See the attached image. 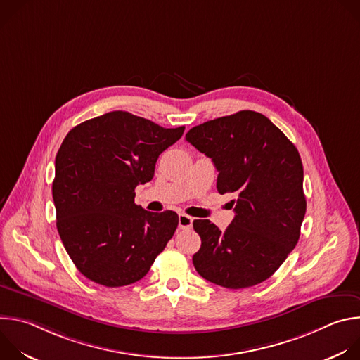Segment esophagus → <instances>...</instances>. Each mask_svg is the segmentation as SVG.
Here are the masks:
<instances>
[{"label": "esophagus", "mask_w": 360, "mask_h": 360, "mask_svg": "<svg viewBox=\"0 0 360 360\" xmlns=\"http://www.w3.org/2000/svg\"><path fill=\"white\" fill-rule=\"evenodd\" d=\"M192 221L193 219L186 214H179V217H178V225L181 229H191Z\"/></svg>", "instance_id": "34e87169"}]
</instances>
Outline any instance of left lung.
<instances>
[{
    "label": "left lung",
    "mask_w": 360,
    "mask_h": 360,
    "mask_svg": "<svg viewBox=\"0 0 360 360\" xmlns=\"http://www.w3.org/2000/svg\"><path fill=\"white\" fill-rule=\"evenodd\" d=\"M185 139L215 164L218 192L236 196L235 218L225 231L210 219L193 221L200 236L192 258L196 272L229 289L266 281L296 246L306 212L296 146L255 111L196 125Z\"/></svg>",
    "instance_id": "8db88e82"
}]
</instances>
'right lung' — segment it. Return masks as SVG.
<instances>
[{
	"label": "right lung",
	"instance_id": "right-lung-1",
	"mask_svg": "<svg viewBox=\"0 0 360 360\" xmlns=\"http://www.w3.org/2000/svg\"><path fill=\"white\" fill-rule=\"evenodd\" d=\"M185 127L162 128L125 111L74 127L56 158L57 229L77 269L108 288L142 279L178 226L174 211L149 212L135 188Z\"/></svg>",
	"mask_w": 360,
	"mask_h": 360
}]
</instances>
